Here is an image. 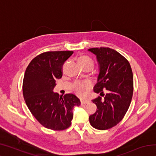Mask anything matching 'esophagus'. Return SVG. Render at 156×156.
Masks as SVG:
<instances>
[{"label":"esophagus","instance_id":"1","mask_svg":"<svg viewBox=\"0 0 156 156\" xmlns=\"http://www.w3.org/2000/svg\"><path fill=\"white\" fill-rule=\"evenodd\" d=\"M80 102H81V105H86L89 102L88 100H81Z\"/></svg>","mask_w":156,"mask_h":156}]
</instances>
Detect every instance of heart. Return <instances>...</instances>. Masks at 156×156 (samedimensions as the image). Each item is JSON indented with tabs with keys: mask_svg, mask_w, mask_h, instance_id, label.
Masks as SVG:
<instances>
[{
	"mask_svg": "<svg viewBox=\"0 0 156 156\" xmlns=\"http://www.w3.org/2000/svg\"><path fill=\"white\" fill-rule=\"evenodd\" d=\"M78 62L83 68L93 69L94 66V61L93 58L88 56H83L78 59ZM73 89L76 93L82 96L87 89L91 87V84L89 82H76L73 84Z\"/></svg>",
	"mask_w": 156,
	"mask_h": 156,
	"instance_id": "heart-1",
	"label": "heart"
}]
</instances>
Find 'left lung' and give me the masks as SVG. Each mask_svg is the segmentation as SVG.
Returning <instances> with one entry per match:
<instances>
[{
  "label": "left lung",
  "mask_w": 156,
  "mask_h": 156,
  "mask_svg": "<svg viewBox=\"0 0 156 156\" xmlns=\"http://www.w3.org/2000/svg\"><path fill=\"white\" fill-rule=\"evenodd\" d=\"M88 50L96 55L98 62L100 72L94 91L101 96L92 100L97 109L89 116V122L95 129L107 130L123 119L130 106L133 73L128 60L115 50L109 47Z\"/></svg>",
  "instance_id": "obj_1"
}]
</instances>
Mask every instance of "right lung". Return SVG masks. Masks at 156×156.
Segmentation results:
<instances>
[{
    "label": "right lung",
    "instance_id": "1",
    "mask_svg": "<svg viewBox=\"0 0 156 156\" xmlns=\"http://www.w3.org/2000/svg\"><path fill=\"white\" fill-rule=\"evenodd\" d=\"M72 51H47L34 58L26 69L23 94L29 109L42 125L55 131L69 128L73 119L72 110L80 106L75 95L59 96L53 91L56 79L61 78L62 66Z\"/></svg>",
    "mask_w": 156,
    "mask_h": 156
}]
</instances>
